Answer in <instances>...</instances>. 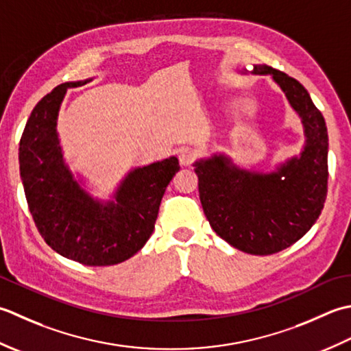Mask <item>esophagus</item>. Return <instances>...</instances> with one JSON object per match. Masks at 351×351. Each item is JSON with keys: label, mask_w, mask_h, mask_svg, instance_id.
Masks as SVG:
<instances>
[{"label": "esophagus", "mask_w": 351, "mask_h": 351, "mask_svg": "<svg viewBox=\"0 0 351 351\" xmlns=\"http://www.w3.org/2000/svg\"><path fill=\"white\" fill-rule=\"evenodd\" d=\"M197 152L191 147H182L178 149V160H180L182 165H191L192 162L195 160Z\"/></svg>", "instance_id": "1"}]
</instances>
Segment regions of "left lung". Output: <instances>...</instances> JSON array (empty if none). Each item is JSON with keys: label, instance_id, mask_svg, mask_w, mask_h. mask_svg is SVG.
Listing matches in <instances>:
<instances>
[{"label": "left lung", "instance_id": "left-lung-1", "mask_svg": "<svg viewBox=\"0 0 351 351\" xmlns=\"http://www.w3.org/2000/svg\"><path fill=\"white\" fill-rule=\"evenodd\" d=\"M252 73L273 77L302 118L303 152L268 174L234 167L224 154L194 167L199 202L215 233L241 252L267 256L303 238L321 215L327 197L328 136L323 115L302 83L267 65H254Z\"/></svg>", "mask_w": 351, "mask_h": 351}]
</instances>
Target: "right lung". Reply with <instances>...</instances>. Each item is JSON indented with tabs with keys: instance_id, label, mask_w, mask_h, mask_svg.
<instances>
[{
	"instance_id": "obj_1",
	"label": "right lung",
	"mask_w": 351,
	"mask_h": 351,
	"mask_svg": "<svg viewBox=\"0 0 351 351\" xmlns=\"http://www.w3.org/2000/svg\"><path fill=\"white\" fill-rule=\"evenodd\" d=\"M62 83L34 106L19 142V171L28 209L54 252L89 267L130 259L149 239L167 186L180 169L177 157L134 168L101 203L80 188L63 160L57 117L68 88Z\"/></svg>"
}]
</instances>
